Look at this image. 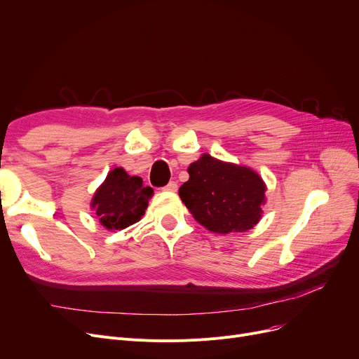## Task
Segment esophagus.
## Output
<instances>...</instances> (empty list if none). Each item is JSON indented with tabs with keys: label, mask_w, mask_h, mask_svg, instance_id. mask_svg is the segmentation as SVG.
<instances>
[{
	"label": "esophagus",
	"mask_w": 359,
	"mask_h": 359,
	"mask_svg": "<svg viewBox=\"0 0 359 359\" xmlns=\"http://www.w3.org/2000/svg\"><path fill=\"white\" fill-rule=\"evenodd\" d=\"M163 189H164L165 192H176V191H177V183H176V182H168V184L164 186Z\"/></svg>",
	"instance_id": "34e87169"
}]
</instances>
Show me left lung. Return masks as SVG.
I'll list each match as a JSON object with an SVG mask.
<instances>
[{"instance_id": "8db88e82", "label": "left lung", "mask_w": 359, "mask_h": 359, "mask_svg": "<svg viewBox=\"0 0 359 359\" xmlns=\"http://www.w3.org/2000/svg\"><path fill=\"white\" fill-rule=\"evenodd\" d=\"M187 173L189 180L180 186L179 196L206 230L243 233L260 221L266 184L250 167L202 154Z\"/></svg>"}]
</instances>
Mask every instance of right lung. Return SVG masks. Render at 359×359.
Segmentation results:
<instances>
[{"label":"right lung","mask_w":359,"mask_h":359,"mask_svg":"<svg viewBox=\"0 0 359 359\" xmlns=\"http://www.w3.org/2000/svg\"><path fill=\"white\" fill-rule=\"evenodd\" d=\"M153 195L154 191L144 186L141 177L115 167L94 192L90 206L106 230H123L142 218Z\"/></svg>","instance_id":"1"}]
</instances>
